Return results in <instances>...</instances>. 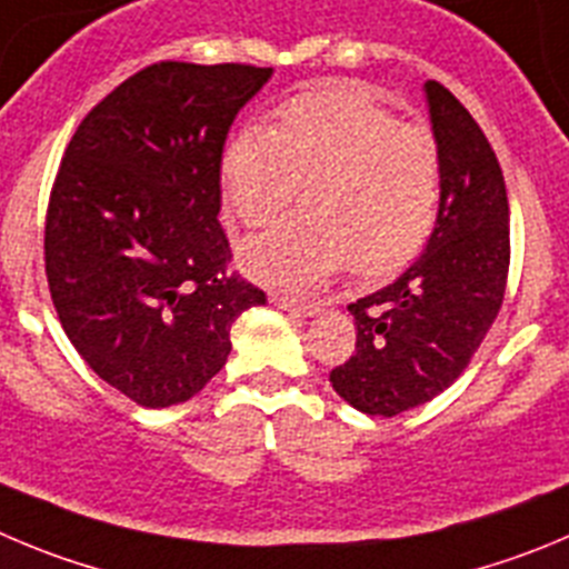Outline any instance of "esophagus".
<instances>
[{"label": "esophagus", "mask_w": 569, "mask_h": 569, "mask_svg": "<svg viewBox=\"0 0 569 569\" xmlns=\"http://www.w3.org/2000/svg\"><path fill=\"white\" fill-rule=\"evenodd\" d=\"M269 300L278 306V309L283 311H295V315H302V317H315L317 311H320V306L317 302H306V300H295V297H286V295H272Z\"/></svg>", "instance_id": "34e87169"}]
</instances>
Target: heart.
Returning <instances> with one entry per match:
<instances>
[{"label":"heart","instance_id":"b5f03b06","mask_svg":"<svg viewBox=\"0 0 569 569\" xmlns=\"http://www.w3.org/2000/svg\"><path fill=\"white\" fill-rule=\"evenodd\" d=\"M306 182L309 212L249 238L241 263L274 289H311L348 269L387 278L427 247L440 210V148L353 83L328 81L286 100L274 129L247 123L221 153V196L263 227Z\"/></svg>","mask_w":569,"mask_h":569}]
</instances>
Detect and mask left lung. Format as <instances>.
Listing matches in <instances>:
<instances>
[{"instance_id":"left-lung-1","label":"left lung","mask_w":569,"mask_h":569,"mask_svg":"<svg viewBox=\"0 0 569 569\" xmlns=\"http://www.w3.org/2000/svg\"><path fill=\"white\" fill-rule=\"evenodd\" d=\"M440 148V210L421 258L350 302L357 350L331 370L350 407L392 418L452 385L497 320L511 263V212L497 153L475 117L438 81L423 83Z\"/></svg>"}]
</instances>
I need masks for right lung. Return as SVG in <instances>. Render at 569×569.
Segmentation results:
<instances>
[{
	"instance_id": "1",
	"label": "right lung",
	"mask_w": 569,
	"mask_h": 569,
	"mask_svg": "<svg viewBox=\"0 0 569 569\" xmlns=\"http://www.w3.org/2000/svg\"><path fill=\"white\" fill-rule=\"evenodd\" d=\"M272 78L249 63L159 61L78 126L47 207L52 306L83 362L140 407L193 398L230 357V328L267 295L227 272L221 153Z\"/></svg>"
}]
</instances>
